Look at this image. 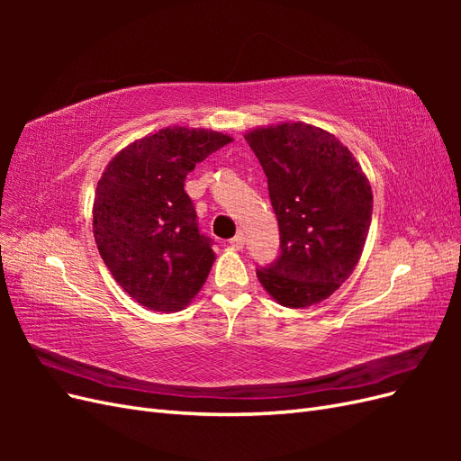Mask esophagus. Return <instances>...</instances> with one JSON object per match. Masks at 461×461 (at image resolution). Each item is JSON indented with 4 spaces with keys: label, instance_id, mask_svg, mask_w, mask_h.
Wrapping results in <instances>:
<instances>
[{
    "label": "esophagus",
    "instance_id": "obj_1",
    "mask_svg": "<svg viewBox=\"0 0 461 461\" xmlns=\"http://www.w3.org/2000/svg\"><path fill=\"white\" fill-rule=\"evenodd\" d=\"M230 246L236 248V249H242L244 248V234L239 232L234 236V239H230Z\"/></svg>",
    "mask_w": 461,
    "mask_h": 461
}]
</instances>
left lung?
Returning a JSON list of instances; mask_svg holds the SVG:
<instances>
[{"label":"left lung","mask_w":461,"mask_h":461,"mask_svg":"<svg viewBox=\"0 0 461 461\" xmlns=\"http://www.w3.org/2000/svg\"><path fill=\"white\" fill-rule=\"evenodd\" d=\"M267 176L281 246L263 288L286 308L327 300L364 249L373 194L361 167L332 134L303 122H285L244 136Z\"/></svg>","instance_id":"8db88e82"}]
</instances>
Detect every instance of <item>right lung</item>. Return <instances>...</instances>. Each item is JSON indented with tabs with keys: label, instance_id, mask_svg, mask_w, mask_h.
<instances>
[{
	"label": "right lung",
	"instance_id": "1",
	"mask_svg": "<svg viewBox=\"0 0 461 461\" xmlns=\"http://www.w3.org/2000/svg\"><path fill=\"white\" fill-rule=\"evenodd\" d=\"M229 142L221 132L163 129L124 148L97 183V249L115 281L149 310H183L205 283L215 242L200 232L185 180Z\"/></svg>",
	"mask_w": 461,
	"mask_h": 461
}]
</instances>
